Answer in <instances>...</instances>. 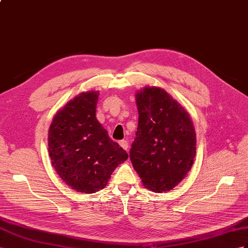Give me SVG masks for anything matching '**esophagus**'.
I'll return each mask as SVG.
<instances>
[{
	"label": "esophagus",
	"instance_id": "34e87169",
	"mask_svg": "<svg viewBox=\"0 0 248 248\" xmlns=\"http://www.w3.org/2000/svg\"><path fill=\"white\" fill-rule=\"evenodd\" d=\"M119 145H120V147H122L124 150L128 151L129 143H128V141H126V140H122V141H119Z\"/></svg>",
	"mask_w": 248,
	"mask_h": 248
}]
</instances>
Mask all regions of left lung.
<instances>
[{
    "label": "left lung",
    "instance_id": "obj_1",
    "mask_svg": "<svg viewBox=\"0 0 248 248\" xmlns=\"http://www.w3.org/2000/svg\"><path fill=\"white\" fill-rule=\"evenodd\" d=\"M138 126L130 158L142 185L168 192L183 180L196 156V132L188 112L164 89L136 93Z\"/></svg>",
    "mask_w": 248,
    "mask_h": 248
}]
</instances>
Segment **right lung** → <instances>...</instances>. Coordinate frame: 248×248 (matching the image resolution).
I'll list each match as a JSON object with an SVG mask.
<instances>
[{
  "label": "right lung",
  "mask_w": 248,
  "mask_h": 248,
  "mask_svg": "<svg viewBox=\"0 0 248 248\" xmlns=\"http://www.w3.org/2000/svg\"><path fill=\"white\" fill-rule=\"evenodd\" d=\"M98 91L81 92L54 115L48 150L56 173L78 193L104 188L118 164L129 155L111 140L96 118Z\"/></svg>",
  "instance_id": "right-lung-1"
}]
</instances>
